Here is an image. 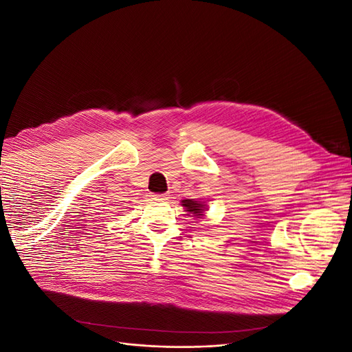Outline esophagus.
Segmentation results:
<instances>
[{
	"label": "esophagus",
	"instance_id": "obj_1",
	"mask_svg": "<svg viewBox=\"0 0 352 352\" xmlns=\"http://www.w3.org/2000/svg\"><path fill=\"white\" fill-rule=\"evenodd\" d=\"M154 199H158V201H166L168 199V195L167 194H153Z\"/></svg>",
	"mask_w": 352,
	"mask_h": 352
}]
</instances>
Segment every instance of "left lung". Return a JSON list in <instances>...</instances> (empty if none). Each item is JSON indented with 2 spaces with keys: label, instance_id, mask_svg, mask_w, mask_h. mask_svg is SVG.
<instances>
[{
  "label": "left lung",
  "instance_id": "1",
  "mask_svg": "<svg viewBox=\"0 0 352 352\" xmlns=\"http://www.w3.org/2000/svg\"><path fill=\"white\" fill-rule=\"evenodd\" d=\"M182 206L186 207V211H190V212H192V214H195V216H198V217L204 216V214H202V211H204V206H202L201 202H198V201L184 199V201H182Z\"/></svg>",
  "mask_w": 352,
  "mask_h": 352
}]
</instances>
